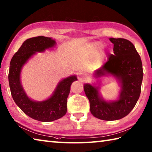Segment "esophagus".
Masks as SVG:
<instances>
[{
	"instance_id": "1",
	"label": "esophagus",
	"mask_w": 152,
	"mask_h": 152,
	"mask_svg": "<svg viewBox=\"0 0 152 152\" xmlns=\"http://www.w3.org/2000/svg\"><path fill=\"white\" fill-rule=\"evenodd\" d=\"M78 76H79V78L80 80H86L87 78V76L83 72L78 73Z\"/></svg>"
}]
</instances>
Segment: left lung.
<instances>
[{
  "mask_svg": "<svg viewBox=\"0 0 152 152\" xmlns=\"http://www.w3.org/2000/svg\"><path fill=\"white\" fill-rule=\"evenodd\" d=\"M109 40L114 44V55H110L107 62L93 75L96 78L114 76L121 88L118 99L107 101L103 99L99 91L100 83L98 86L96 83H84L83 89L92 115L102 120L114 121L127 115L136 105L141 92L143 69L139 54L129 40L114 38Z\"/></svg>",
  "mask_w": 152,
  "mask_h": 152,
  "instance_id": "1",
  "label": "left lung"
}]
</instances>
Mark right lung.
Listing matches in <instances>:
<instances>
[{"mask_svg":"<svg viewBox=\"0 0 152 152\" xmlns=\"http://www.w3.org/2000/svg\"><path fill=\"white\" fill-rule=\"evenodd\" d=\"M56 44V40L49 37L40 36L28 38L14 55L10 64L8 81L13 99L25 114L40 121H53L66 114L70 86L78 80L76 75H72L61 80L52 95L42 101H34L27 96L21 82L23 66L37 53L44 52Z\"/></svg>","mask_w":152,"mask_h":152,"instance_id":"obj_1","label":"right lung"}]
</instances>
